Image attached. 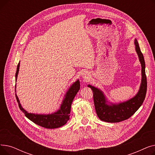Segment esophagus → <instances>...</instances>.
<instances>
[{
    "label": "esophagus",
    "mask_w": 155,
    "mask_h": 155,
    "mask_svg": "<svg viewBox=\"0 0 155 155\" xmlns=\"http://www.w3.org/2000/svg\"><path fill=\"white\" fill-rule=\"evenodd\" d=\"M81 76L85 80H87L89 78V77H90V75H89V73L88 71H84L82 72V74H81Z\"/></svg>",
    "instance_id": "obj_1"
}]
</instances>
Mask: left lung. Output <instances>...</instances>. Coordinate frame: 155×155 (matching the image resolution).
I'll list each match as a JSON object with an SVG mask.
<instances>
[{
    "label": "left lung",
    "instance_id": "8db88e82",
    "mask_svg": "<svg viewBox=\"0 0 155 155\" xmlns=\"http://www.w3.org/2000/svg\"><path fill=\"white\" fill-rule=\"evenodd\" d=\"M135 50L141 65V82L137 94L126 101L112 102L98 87L88 85L94 94V102L97 116L104 122L119 123L129 119L143 104L147 90V81L145 73V62L137 39L134 41Z\"/></svg>",
    "mask_w": 155,
    "mask_h": 155
}]
</instances>
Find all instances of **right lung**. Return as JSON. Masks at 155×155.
<instances>
[{"mask_svg":"<svg viewBox=\"0 0 155 155\" xmlns=\"http://www.w3.org/2000/svg\"><path fill=\"white\" fill-rule=\"evenodd\" d=\"M20 62H19L17 70L15 73V81H17L18 73L19 71ZM80 81L78 79L74 83H73L66 94L64 95V98L61 102L60 107L58 110L51 114H35L28 112L26 110L24 109L20 103V101L16 94V84L15 86V97L17 99L19 107L21 110L24 114L25 116L31 120L34 123L36 124L45 128L47 129H54L58 128L64 126L67 124V121L70 119V113L71 110V106L73 99L80 90Z\"/></svg>","mask_w":155,"mask_h":155,"instance_id":"right-lung-1","label":"right lung"}]
</instances>
